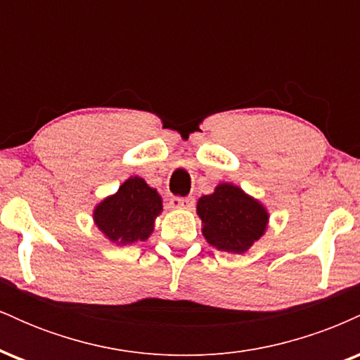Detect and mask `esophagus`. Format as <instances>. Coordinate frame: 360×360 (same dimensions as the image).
<instances>
[{"mask_svg":"<svg viewBox=\"0 0 360 360\" xmlns=\"http://www.w3.org/2000/svg\"><path fill=\"white\" fill-rule=\"evenodd\" d=\"M169 205H171V208H176V210H188L194 205V200L191 196H188V198L172 196L171 200H169Z\"/></svg>","mask_w":360,"mask_h":360,"instance_id":"obj_1","label":"esophagus"}]
</instances>
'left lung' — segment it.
I'll use <instances>...</instances> for the list:
<instances>
[{"mask_svg": "<svg viewBox=\"0 0 360 360\" xmlns=\"http://www.w3.org/2000/svg\"><path fill=\"white\" fill-rule=\"evenodd\" d=\"M201 233L210 245L229 254H243L267 230L269 213L259 200L232 183H220L198 200Z\"/></svg>", "mask_w": 360, "mask_h": 360, "instance_id": "obj_1", "label": "left lung"}]
</instances>
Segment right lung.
<instances>
[{
	"instance_id": "1",
	"label": "right lung",
	"mask_w": 360,
	"mask_h": 360,
	"mask_svg": "<svg viewBox=\"0 0 360 360\" xmlns=\"http://www.w3.org/2000/svg\"><path fill=\"white\" fill-rule=\"evenodd\" d=\"M162 212V198L142 177L131 176L93 210L98 230L115 245L146 242Z\"/></svg>"
}]
</instances>
